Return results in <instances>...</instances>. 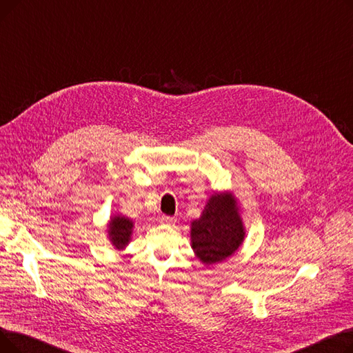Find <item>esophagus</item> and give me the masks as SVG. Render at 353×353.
Returning <instances> with one entry per match:
<instances>
[{
    "mask_svg": "<svg viewBox=\"0 0 353 353\" xmlns=\"http://www.w3.org/2000/svg\"><path fill=\"white\" fill-rule=\"evenodd\" d=\"M160 221H161V223H164V225H173V223H176V219H174L173 216L163 214V216L160 217Z\"/></svg>",
    "mask_w": 353,
    "mask_h": 353,
    "instance_id": "1",
    "label": "esophagus"
}]
</instances>
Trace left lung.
Wrapping results in <instances>:
<instances>
[{
	"label": "left lung",
	"mask_w": 353,
	"mask_h": 353,
	"mask_svg": "<svg viewBox=\"0 0 353 353\" xmlns=\"http://www.w3.org/2000/svg\"><path fill=\"white\" fill-rule=\"evenodd\" d=\"M192 248L205 265L232 256L245 239L237 203L229 193L213 194L200 219L192 221Z\"/></svg>",
	"instance_id": "1"
}]
</instances>
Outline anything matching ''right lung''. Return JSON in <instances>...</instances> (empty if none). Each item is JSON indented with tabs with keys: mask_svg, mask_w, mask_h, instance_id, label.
Returning <instances> with one entry per match:
<instances>
[{
	"mask_svg": "<svg viewBox=\"0 0 353 353\" xmlns=\"http://www.w3.org/2000/svg\"><path fill=\"white\" fill-rule=\"evenodd\" d=\"M110 242L116 249H124L130 242L133 232V221L124 216H114L108 226Z\"/></svg>",
	"mask_w": 353,
	"mask_h": 353,
	"instance_id": "add662e5",
	"label": "right lung"
}]
</instances>
